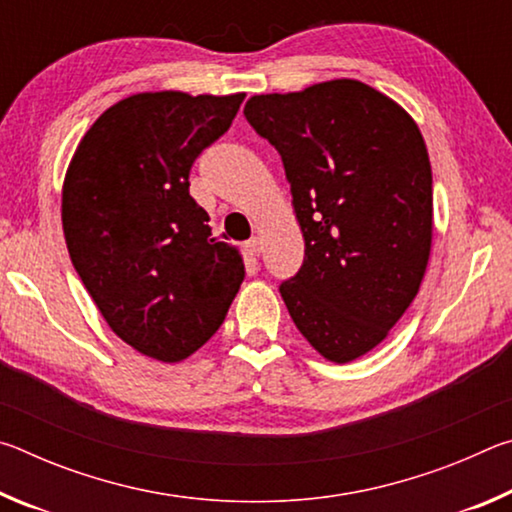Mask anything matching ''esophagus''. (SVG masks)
Returning a JSON list of instances; mask_svg holds the SVG:
<instances>
[{
	"label": "esophagus",
	"mask_w": 512,
	"mask_h": 512,
	"mask_svg": "<svg viewBox=\"0 0 512 512\" xmlns=\"http://www.w3.org/2000/svg\"><path fill=\"white\" fill-rule=\"evenodd\" d=\"M246 253L250 255V257H257L259 253H262V241H259L257 237H253V239H248L246 241Z\"/></svg>",
	"instance_id": "1"
}]
</instances>
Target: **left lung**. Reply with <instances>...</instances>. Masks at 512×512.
Instances as JSON below:
<instances>
[{
	"instance_id": "8db88e82",
	"label": "left lung",
	"mask_w": 512,
	"mask_h": 512,
	"mask_svg": "<svg viewBox=\"0 0 512 512\" xmlns=\"http://www.w3.org/2000/svg\"><path fill=\"white\" fill-rule=\"evenodd\" d=\"M244 115L280 153L305 262L280 284L300 334L348 363L418 296L433 237L431 162L409 112L354 79L257 94Z\"/></svg>"
}]
</instances>
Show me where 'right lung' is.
<instances>
[{"mask_svg": "<svg viewBox=\"0 0 512 512\" xmlns=\"http://www.w3.org/2000/svg\"><path fill=\"white\" fill-rule=\"evenodd\" d=\"M246 94L142 92L94 121L69 162V257L112 332L176 363L212 339L244 282L239 250L212 237L189 169Z\"/></svg>", "mask_w": 512, "mask_h": 512, "instance_id": "obj_1", "label": "right lung"}]
</instances>
